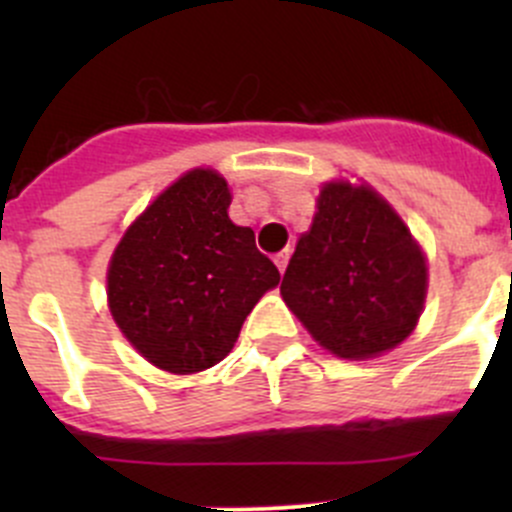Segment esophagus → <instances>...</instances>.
Listing matches in <instances>:
<instances>
[{"label":"esophagus","mask_w":512,"mask_h":512,"mask_svg":"<svg viewBox=\"0 0 512 512\" xmlns=\"http://www.w3.org/2000/svg\"><path fill=\"white\" fill-rule=\"evenodd\" d=\"M275 262H277V267H280V272H282V275H285V270H287V262H289V250H282L280 255H275Z\"/></svg>","instance_id":"obj_1"}]
</instances>
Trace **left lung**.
Listing matches in <instances>:
<instances>
[{"label": "left lung", "instance_id": "8db88e82", "mask_svg": "<svg viewBox=\"0 0 512 512\" xmlns=\"http://www.w3.org/2000/svg\"><path fill=\"white\" fill-rule=\"evenodd\" d=\"M280 292L324 349L369 359L414 332L426 299V257L374 190L329 183Z\"/></svg>", "mask_w": 512, "mask_h": 512}]
</instances>
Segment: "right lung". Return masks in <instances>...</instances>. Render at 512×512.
I'll list each match as a JSON object with an SVG mask.
<instances>
[{
	"label": "right lung",
	"instance_id": "right-lung-1",
	"mask_svg": "<svg viewBox=\"0 0 512 512\" xmlns=\"http://www.w3.org/2000/svg\"><path fill=\"white\" fill-rule=\"evenodd\" d=\"M215 170H190L153 200L108 267V307L153 366L193 374L223 361L242 322L280 272L255 232L227 218Z\"/></svg>",
	"mask_w": 512,
	"mask_h": 512
}]
</instances>
